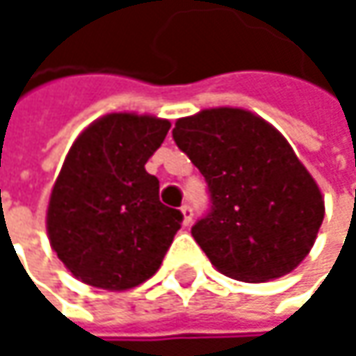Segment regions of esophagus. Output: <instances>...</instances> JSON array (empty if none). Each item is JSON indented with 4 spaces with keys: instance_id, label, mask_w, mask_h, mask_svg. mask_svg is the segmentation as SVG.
I'll list each match as a JSON object with an SVG mask.
<instances>
[{
    "instance_id": "1",
    "label": "esophagus",
    "mask_w": 356,
    "mask_h": 356,
    "mask_svg": "<svg viewBox=\"0 0 356 356\" xmlns=\"http://www.w3.org/2000/svg\"><path fill=\"white\" fill-rule=\"evenodd\" d=\"M181 214H183V225H185V227H189V225H191V220H193L191 206H189V204H183V206H181Z\"/></svg>"
}]
</instances>
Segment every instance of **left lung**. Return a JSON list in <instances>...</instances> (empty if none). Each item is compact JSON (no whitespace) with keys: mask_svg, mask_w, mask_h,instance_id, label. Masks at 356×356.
Segmentation results:
<instances>
[{"mask_svg":"<svg viewBox=\"0 0 356 356\" xmlns=\"http://www.w3.org/2000/svg\"><path fill=\"white\" fill-rule=\"evenodd\" d=\"M173 138L208 181L212 210L191 235L212 266L243 282L293 272L318 239L325 206L286 138L239 107L181 117Z\"/></svg>","mask_w":356,"mask_h":356,"instance_id":"left-lung-1","label":"left lung"}]
</instances>
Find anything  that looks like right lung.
Listing matches in <instances>:
<instances>
[{"mask_svg":"<svg viewBox=\"0 0 356 356\" xmlns=\"http://www.w3.org/2000/svg\"><path fill=\"white\" fill-rule=\"evenodd\" d=\"M169 127L154 115L107 113L67 150L44 222L51 249L80 282L119 293L161 268L183 216L161 204L144 165Z\"/></svg>","mask_w":356,"mask_h":356,"instance_id":"right-lung-1","label":"right lung"}]
</instances>
